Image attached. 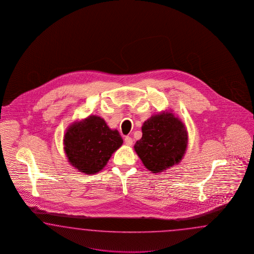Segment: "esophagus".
<instances>
[{
  "mask_svg": "<svg viewBox=\"0 0 254 254\" xmlns=\"http://www.w3.org/2000/svg\"><path fill=\"white\" fill-rule=\"evenodd\" d=\"M125 143H126L127 145H128V146H131V145L133 144V139H132V138H130L129 136H127V137L125 138Z\"/></svg>",
  "mask_w": 254,
  "mask_h": 254,
  "instance_id": "esophagus-1",
  "label": "esophagus"
}]
</instances>
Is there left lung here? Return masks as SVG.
Masks as SVG:
<instances>
[{
    "instance_id": "left-lung-1",
    "label": "left lung",
    "mask_w": 254,
    "mask_h": 254,
    "mask_svg": "<svg viewBox=\"0 0 254 254\" xmlns=\"http://www.w3.org/2000/svg\"><path fill=\"white\" fill-rule=\"evenodd\" d=\"M141 130L142 137L134 149L146 169L158 173L182 160L188 136L185 125L173 114L152 116L143 123Z\"/></svg>"
}]
</instances>
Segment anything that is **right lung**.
Returning a JSON list of instances; mask_svg holds the SVG:
<instances>
[{
  "label": "right lung",
  "instance_id": "obj_1",
  "mask_svg": "<svg viewBox=\"0 0 254 254\" xmlns=\"http://www.w3.org/2000/svg\"><path fill=\"white\" fill-rule=\"evenodd\" d=\"M122 143L119 132L110 129L97 116L71 125L64 136V150L69 163L85 174H95L103 169Z\"/></svg>",
  "mask_w": 254,
  "mask_h": 254
}]
</instances>
